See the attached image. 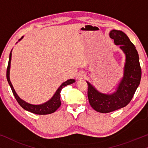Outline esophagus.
Listing matches in <instances>:
<instances>
[{"instance_id":"1","label":"esophagus","mask_w":148,"mask_h":148,"mask_svg":"<svg viewBox=\"0 0 148 148\" xmlns=\"http://www.w3.org/2000/svg\"><path fill=\"white\" fill-rule=\"evenodd\" d=\"M85 77H86V74L83 72L79 73L77 75V79H84Z\"/></svg>"}]
</instances>
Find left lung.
Segmentation results:
<instances>
[{
    "label": "left lung",
    "mask_w": 148,
    "mask_h": 148,
    "mask_svg": "<svg viewBox=\"0 0 148 148\" xmlns=\"http://www.w3.org/2000/svg\"><path fill=\"white\" fill-rule=\"evenodd\" d=\"M115 45L119 46L125 55L123 76L114 92L104 94L92 84L88 85V97L91 106L101 113H108L126 106L133 98L140 84L141 69L139 54L133 44L126 34L120 30L112 29L109 33Z\"/></svg>",
    "instance_id": "obj_1"
}]
</instances>
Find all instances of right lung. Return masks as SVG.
I'll use <instances>...</instances> for the list:
<instances>
[{"label":"right lung","instance_id":"1","mask_svg":"<svg viewBox=\"0 0 148 148\" xmlns=\"http://www.w3.org/2000/svg\"><path fill=\"white\" fill-rule=\"evenodd\" d=\"M23 36L21 39L19 40V41L23 39ZM11 55H12V50L11 51V53L9 54V63H8V66L7 69V79L9 83L10 87H11L12 92L15 96L16 100H17V102L19 103L20 106H21L23 109H25V110L29 111L30 112L34 113V114H51L55 112L57 109L59 108L61 102H60V91L62 90V89L65 87L67 85H70L73 84L75 82V80L73 79H68L66 82H64L61 84V86H60L59 88L57 89V90L56 91V92L54 93L53 96L49 100H48L47 102L43 103L41 104H29L27 102H25V100H22L21 98H20V97L18 96L17 93H16L15 89H14L13 85H12L11 80H10V69H11Z\"/></svg>","mask_w":148,"mask_h":148}]
</instances>
